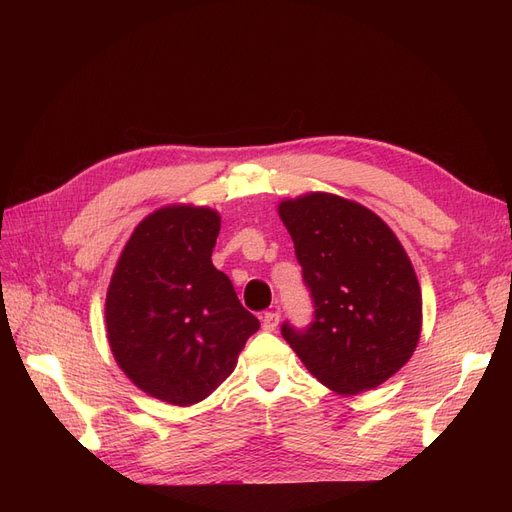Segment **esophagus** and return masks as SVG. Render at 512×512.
<instances>
[{"instance_id":"1","label":"esophagus","mask_w":512,"mask_h":512,"mask_svg":"<svg viewBox=\"0 0 512 512\" xmlns=\"http://www.w3.org/2000/svg\"><path fill=\"white\" fill-rule=\"evenodd\" d=\"M277 324H280V312H267L262 316V329L265 331H275Z\"/></svg>"}]
</instances>
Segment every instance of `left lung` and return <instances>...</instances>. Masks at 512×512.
<instances>
[{
    "mask_svg": "<svg viewBox=\"0 0 512 512\" xmlns=\"http://www.w3.org/2000/svg\"><path fill=\"white\" fill-rule=\"evenodd\" d=\"M280 218L314 303L312 322L286 320L282 337L329 389H376L421 335V286L404 247L376 213L333 194L286 200Z\"/></svg>",
    "mask_w": 512,
    "mask_h": 512,
    "instance_id": "8db88e82",
    "label": "left lung"
}]
</instances>
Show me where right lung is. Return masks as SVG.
Wrapping results in <instances>:
<instances>
[{
    "mask_svg": "<svg viewBox=\"0 0 512 512\" xmlns=\"http://www.w3.org/2000/svg\"><path fill=\"white\" fill-rule=\"evenodd\" d=\"M220 215L166 207L136 226L106 294L115 361L145 393L175 406L211 395L260 329L211 254Z\"/></svg>",
    "mask_w": 512,
    "mask_h": 512,
    "instance_id": "add662e5",
    "label": "right lung"
}]
</instances>
